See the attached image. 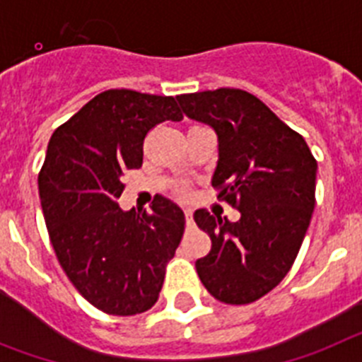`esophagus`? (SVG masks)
<instances>
[{
    "label": "esophagus",
    "instance_id": "esophagus-1",
    "mask_svg": "<svg viewBox=\"0 0 362 362\" xmlns=\"http://www.w3.org/2000/svg\"><path fill=\"white\" fill-rule=\"evenodd\" d=\"M185 222H187V226H193V211H191L189 207L185 209Z\"/></svg>",
    "mask_w": 362,
    "mask_h": 362
}]
</instances>
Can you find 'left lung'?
I'll use <instances>...</instances> for the list:
<instances>
[{
    "label": "left lung",
    "instance_id": "8db88e82",
    "mask_svg": "<svg viewBox=\"0 0 362 362\" xmlns=\"http://www.w3.org/2000/svg\"><path fill=\"white\" fill-rule=\"evenodd\" d=\"M177 100L189 120L216 133L211 185L240 211L237 222L194 211V222L211 237L197 273L220 303H255L290 272L306 237L317 162L304 138L246 90H204Z\"/></svg>",
    "mask_w": 362,
    "mask_h": 362
}]
</instances>
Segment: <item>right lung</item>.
I'll list each match as a JSON object with an SVG mask.
<instances>
[{
    "label": "right lung",
    "instance_id": "right-lung-1",
    "mask_svg": "<svg viewBox=\"0 0 362 362\" xmlns=\"http://www.w3.org/2000/svg\"><path fill=\"white\" fill-rule=\"evenodd\" d=\"M165 120H182L173 96L105 90L52 133L37 177L62 268L83 298L111 315L144 313L158 300L184 235V211L168 197L156 194L149 211L116 204L124 173L142 168L147 131Z\"/></svg>",
    "mask_w": 362,
    "mask_h": 362
}]
</instances>
